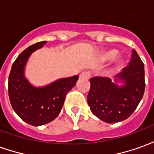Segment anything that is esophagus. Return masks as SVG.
I'll return each instance as SVG.
<instances>
[{"instance_id": "1", "label": "esophagus", "mask_w": 154, "mask_h": 154, "mask_svg": "<svg viewBox=\"0 0 154 154\" xmlns=\"http://www.w3.org/2000/svg\"><path fill=\"white\" fill-rule=\"evenodd\" d=\"M91 73L89 72H83L80 74V78H85V79H88L90 78Z\"/></svg>"}]
</instances>
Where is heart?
<instances>
[{
    "instance_id": "b5f03b06",
    "label": "heart",
    "mask_w": 154,
    "mask_h": 154,
    "mask_svg": "<svg viewBox=\"0 0 154 154\" xmlns=\"http://www.w3.org/2000/svg\"><path fill=\"white\" fill-rule=\"evenodd\" d=\"M118 55V51L116 50V49H112V50L108 51L105 54V58L107 59V60H111ZM123 63V60H119V63H118V65H121Z\"/></svg>"
}]
</instances>
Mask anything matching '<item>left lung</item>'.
I'll use <instances>...</instances> for the list:
<instances>
[{
  "label": "left lung",
  "mask_w": 154,
  "mask_h": 154,
  "mask_svg": "<svg viewBox=\"0 0 154 154\" xmlns=\"http://www.w3.org/2000/svg\"><path fill=\"white\" fill-rule=\"evenodd\" d=\"M129 64L116 75L115 82L109 77L91 78L87 103L91 112L105 122L117 123L128 119L143 96L144 65L134 49ZM118 81L123 84L119 86Z\"/></svg>",
  "instance_id": "1"
}]
</instances>
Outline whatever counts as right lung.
<instances>
[{
    "label": "right lung",
    "instance_id": "add662e5",
    "mask_svg": "<svg viewBox=\"0 0 154 154\" xmlns=\"http://www.w3.org/2000/svg\"><path fill=\"white\" fill-rule=\"evenodd\" d=\"M46 43L38 42L23 51L14 62L9 75L8 93L12 108L25 122L34 126L46 125L59 115L66 95L78 80V76H73L42 87L29 82L25 77L26 63L32 53Z\"/></svg>",
    "mask_w": 154,
    "mask_h": 154
}]
</instances>
